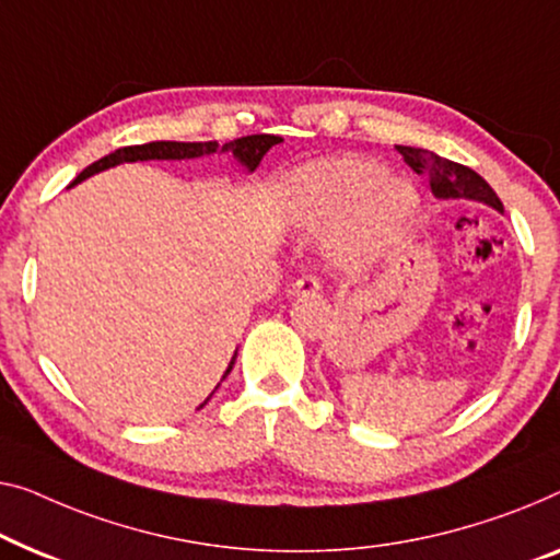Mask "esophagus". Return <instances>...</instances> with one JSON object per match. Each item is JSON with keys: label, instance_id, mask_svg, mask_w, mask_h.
Segmentation results:
<instances>
[{"label": "esophagus", "instance_id": "34e87169", "mask_svg": "<svg viewBox=\"0 0 560 560\" xmlns=\"http://www.w3.org/2000/svg\"><path fill=\"white\" fill-rule=\"evenodd\" d=\"M318 290H320L318 275L305 272V275H300V278L293 282L290 293H293V295H311V293H318Z\"/></svg>", "mask_w": 560, "mask_h": 560}]
</instances>
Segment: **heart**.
<instances>
[{
    "label": "heart",
    "instance_id": "1",
    "mask_svg": "<svg viewBox=\"0 0 560 560\" xmlns=\"http://www.w3.org/2000/svg\"><path fill=\"white\" fill-rule=\"evenodd\" d=\"M407 184L381 176V166L361 156H336L298 168L288 186L290 217L300 226L336 224L334 253L340 260H366L392 242L415 212Z\"/></svg>",
    "mask_w": 560,
    "mask_h": 560
}]
</instances>
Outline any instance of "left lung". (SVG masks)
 <instances>
[{
  "label": "left lung",
  "instance_id": "8db88e82",
  "mask_svg": "<svg viewBox=\"0 0 560 560\" xmlns=\"http://www.w3.org/2000/svg\"><path fill=\"white\" fill-rule=\"evenodd\" d=\"M396 151L401 153L411 172L429 176V186H432L436 199H475L502 212V201L498 199V194L469 166L436 156L432 151L411 149V145H396Z\"/></svg>",
  "mask_w": 560,
  "mask_h": 560
}]
</instances>
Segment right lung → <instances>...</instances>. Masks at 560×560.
I'll return each instance as SVG.
<instances>
[{"label": "right lung", "mask_w": 560, "mask_h": 560, "mask_svg": "<svg viewBox=\"0 0 560 560\" xmlns=\"http://www.w3.org/2000/svg\"><path fill=\"white\" fill-rule=\"evenodd\" d=\"M282 139L280 136H270V133H255V136H242L237 141H230L222 145V151H232L234 159H240L242 164H245L249 172H255L257 166H260V161L267 151L272 149L275 143H280ZM217 151V143L214 141H205V143H184V141H151V143H141V145H126V149H118L108 153V156H103L91 164L88 168H83L75 176V182H83L88 176L103 172V168H110L116 164H124V161H149V159H197V156H205V153H214ZM70 184V186H72ZM234 363V359H232ZM232 363L230 369L224 371V376L232 371ZM222 376V381H224ZM207 404V401H205ZM201 404V407H205Z\"/></svg>", "instance_id": "add662e5"}]
</instances>
